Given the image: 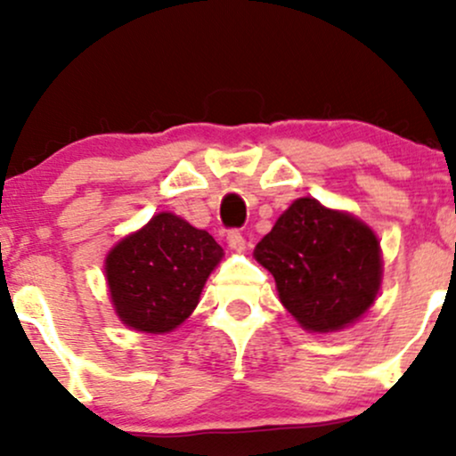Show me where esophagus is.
Masks as SVG:
<instances>
[{"instance_id": "1", "label": "esophagus", "mask_w": 456, "mask_h": 456, "mask_svg": "<svg viewBox=\"0 0 456 456\" xmlns=\"http://www.w3.org/2000/svg\"><path fill=\"white\" fill-rule=\"evenodd\" d=\"M227 244L232 246L233 250H242L244 248V235L238 232V229H232V232L227 233Z\"/></svg>"}]
</instances>
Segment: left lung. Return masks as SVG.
<instances>
[{
	"mask_svg": "<svg viewBox=\"0 0 456 456\" xmlns=\"http://www.w3.org/2000/svg\"><path fill=\"white\" fill-rule=\"evenodd\" d=\"M274 276L282 306L311 332H332L375 302L381 282L379 242L349 214L315 199L291 203L255 248Z\"/></svg>",
	"mask_w": 456,
	"mask_h": 456,
	"instance_id": "left-lung-1",
	"label": "left lung"
}]
</instances>
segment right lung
<instances>
[{
	"label": "right lung",
	"mask_w": 456,
	"mask_h": 456,
	"mask_svg": "<svg viewBox=\"0 0 456 456\" xmlns=\"http://www.w3.org/2000/svg\"><path fill=\"white\" fill-rule=\"evenodd\" d=\"M221 257L210 233L175 214H156L109 253L104 270L115 313L139 332H171L195 311Z\"/></svg>",
	"instance_id": "right-lung-1"
}]
</instances>
